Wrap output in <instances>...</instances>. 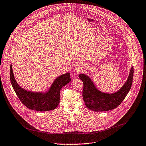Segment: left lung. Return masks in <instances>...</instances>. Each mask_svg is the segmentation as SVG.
Returning a JSON list of instances; mask_svg holds the SVG:
<instances>
[{
  "label": "left lung",
  "mask_w": 146,
  "mask_h": 146,
  "mask_svg": "<svg viewBox=\"0 0 146 146\" xmlns=\"http://www.w3.org/2000/svg\"><path fill=\"white\" fill-rule=\"evenodd\" d=\"M133 77V68L132 67L128 78L123 86L115 93L107 94L99 91L88 76L80 74L79 78L84 84L82 98L86 106L94 111H106L115 109L129 92L132 86Z\"/></svg>",
  "instance_id": "left-lung-1"
}]
</instances>
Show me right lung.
Wrapping results in <instances>:
<instances>
[{
    "instance_id": "obj_1",
    "label": "right lung",
    "mask_w": 146,
    "mask_h": 146,
    "mask_svg": "<svg viewBox=\"0 0 146 146\" xmlns=\"http://www.w3.org/2000/svg\"><path fill=\"white\" fill-rule=\"evenodd\" d=\"M10 77L12 87L24 105L31 110L46 111L54 110L59 105L60 89L71 80L70 73L60 75L52 83L50 90L45 93L27 91L17 84L10 66Z\"/></svg>"
}]
</instances>
